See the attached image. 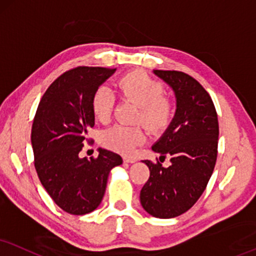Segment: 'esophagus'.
<instances>
[{
  "label": "esophagus",
  "instance_id": "34e87169",
  "mask_svg": "<svg viewBox=\"0 0 256 256\" xmlns=\"http://www.w3.org/2000/svg\"><path fill=\"white\" fill-rule=\"evenodd\" d=\"M123 160H124V162H129V164H133V162H136V158L134 156H124L123 158Z\"/></svg>",
  "mask_w": 256,
  "mask_h": 256
}]
</instances>
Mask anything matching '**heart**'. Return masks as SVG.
<instances>
[{
  "instance_id": "heart-1",
  "label": "heart",
  "mask_w": 256,
  "mask_h": 256,
  "mask_svg": "<svg viewBox=\"0 0 256 256\" xmlns=\"http://www.w3.org/2000/svg\"><path fill=\"white\" fill-rule=\"evenodd\" d=\"M116 90L123 98L133 100L140 106L136 121L144 122L152 130L158 132L166 128L173 118V103L164 96L162 83L152 80L147 74L133 71L122 76L115 83ZM92 110L97 120L108 123L112 116L114 94L106 86H100L92 97ZM147 138V130L140 126H114L104 132L102 142L106 147L116 152L133 153L138 144Z\"/></svg>"
}]
</instances>
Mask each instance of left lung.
<instances>
[{"label": "left lung", "mask_w": 256, "mask_h": 256, "mask_svg": "<svg viewBox=\"0 0 256 256\" xmlns=\"http://www.w3.org/2000/svg\"><path fill=\"white\" fill-rule=\"evenodd\" d=\"M153 72L176 98L174 118L152 147L162 154L160 161L168 156L172 165L144 160L150 178L141 188L140 202L150 215L173 218L191 209L209 182L217 159L218 120L210 94L194 77L180 71Z\"/></svg>", "instance_id": "8db88e82"}]
</instances>
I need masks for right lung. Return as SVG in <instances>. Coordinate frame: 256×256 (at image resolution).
Listing matches in <instances>:
<instances>
[{"label": "right lung", "instance_id": "obj_1", "mask_svg": "<svg viewBox=\"0 0 256 256\" xmlns=\"http://www.w3.org/2000/svg\"><path fill=\"white\" fill-rule=\"evenodd\" d=\"M116 68L78 66L59 76L41 97L32 126L38 176L47 194L71 215H85L100 204L109 172L122 164L118 154L100 150L80 158L94 126L92 97Z\"/></svg>", "mask_w": 256, "mask_h": 256}]
</instances>
